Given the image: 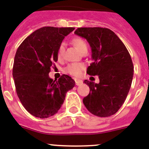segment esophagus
<instances>
[{
    "mask_svg": "<svg viewBox=\"0 0 149 149\" xmlns=\"http://www.w3.org/2000/svg\"><path fill=\"white\" fill-rule=\"evenodd\" d=\"M75 82H76V85L77 86H80L83 84V81L80 80V79H76Z\"/></svg>",
    "mask_w": 149,
    "mask_h": 149,
    "instance_id": "34e87169",
    "label": "esophagus"
}]
</instances>
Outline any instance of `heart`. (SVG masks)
<instances>
[{
    "label": "heart",
    "mask_w": 149,
    "mask_h": 149,
    "mask_svg": "<svg viewBox=\"0 0 149 149\" xmlns=\"http://www.w3.org/2000/svg\"><path fill=\"white\" fill-rule=\"evenodd\" d=\"M72 43L80 52L84 49H87L86 43L83 39L79 38V37L73 38L72 40ZM64 49H65L64 43H60L59 47H58L57 53H56L59 60H62L63 58ZM83 70H84V65L83 64L74 63L69 64L68 66L65 68V72L69 73V74L72 75L73 77H79Z\"/></svg>",
    "instance_id": "b5f03b06"
}]
</instances>
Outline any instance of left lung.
Wrapping results in <instances>:
<instances>
[{
  "label": "left lung",
  "instance_id": "obj_1",
  "mask_svg": "<svg viewBox=\"0 0 149 149\" xmlns=\"http://www.w3.org/2000/svg\"><path fill=\"white\" fill-rule=\"evenodd\" d=\"M74 33L85 38L91 47L93 63L86 72L100 79L99 83L84 81L90 91L83 98V104L96 116H112L123 106L131 87L134 72L131 56L118 36L108 28L80 27Z\"/></svg>",
  "mask_w": 149,
  "mask_h": 149
}]
</instances>
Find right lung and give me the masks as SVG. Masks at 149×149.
Returning <instances> with one entry per match:
<instances>
[{
  "mask_svg": "<svg viewBox=\"0 0 149 149\" xmlns=\"http://www.w3.org/2000/svg\"><path fill=\"white\" fill-rule=\"evenodd\" d=\"M74 27L44 26L33 32L16 52L13 77L16 92L32 116L45 118L58 112L67 91L75 86L68 75L49 78L50 67L58 60V47Z\"/></svg>",
  "mask_w": 149,
  "mask_h": 149,
  "instance_id": "right-lung-1",
  "label": "right lung"
}]
</instances>
